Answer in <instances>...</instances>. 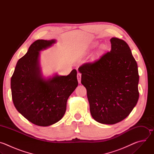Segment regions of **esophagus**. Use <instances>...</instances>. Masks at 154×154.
Instances as JSON below:
<instances>
[{
  "instance_id": "obj_1",
  "label": "esophagus",
  "mask_w": 154,
  "mask_h": 154,
  "mask_svg": "<svg viewBox=\"0 0 154 154\" xmlns=\"http://www.w3.org/2000/svg\"><path fill=\"white\" fill-rule=\"evenodd\" d=\"M81 74L80 73H78L77 74V80H78V82L79 83H81Z\"/></svg>"
}]
</instances>
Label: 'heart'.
I'll return each instance as SVG.
<instances>
[{"mask_svg": "<svg viewBox=\"0 0 154 154\" xmlns=\"http://www.w3.org/2000/svg\"><path fill=\"white\" fill-rule=\"evenodd\" d=\"M98 42H96L94 43V46H96L97 45ZM105 51V46L103 45H101L99 46L97 50L96 51V53H95V57H99V56H100Z\"/></svg>", "mask_w": 154, "mask_h": 154, "instance_id": "obj_1", "label": "heart"}]
</instances>
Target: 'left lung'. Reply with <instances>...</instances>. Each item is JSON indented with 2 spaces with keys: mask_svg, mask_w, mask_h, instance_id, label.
<instances>
[{
  "mask_svg": "<svg viewBox=\"0 0 154 154\" xmlns=\"http://www.w3.org/2000/svg\"><path fill=\"white\" fill-rule=\"evenodd\" d=\"M110 42V51L78 69L86 89L91 115L103 124H115L124 119L139 98L138 66L128 45L115 37Z\"/></svg>",
  "mask_w": 154,
  "mask_h": 154,
  "instance_id": "8db88e82",
  "label": "left lung"
}]
</instances>
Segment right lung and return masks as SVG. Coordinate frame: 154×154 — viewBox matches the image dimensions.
I'll return each mask as SVG.
<instances>
[{
  "instance_id": "1",
  "label": "right lung",
  "mask_w": 154,
  "mask_h": 154,
  "mask_svg": "<svg viewBox=\"0 0 154 154\" xmlns=\"http://www.w3.org/2000/svg\"><path fill=\"white\" fill-rule=\"evenodd\" d=\"M55 39H38L20 58L11 79L12 99L16 109L32 123L42 127L58 122L67 100L78 86L77 71L68 75L55 73L46 77L40 66V51L51 48Z\"/></svg>"
}]
</instances>
